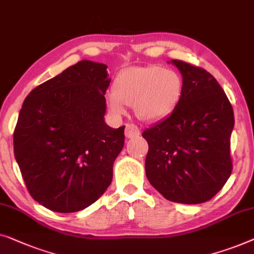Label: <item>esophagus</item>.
I'll use <instances>...</instances> for the list:
<instances>
[{
    "instance_id": "34e87169",
    "label": "esophagus",
    "mask_w": 254,
    "mask_h": 254,
    "mask_svg": "<svg viewBox=\"0 0 254 254\" xmlns=\"http://www.w3.org/2000/svg\"><path fill=\"white\" fill-rule=\"evenodd\" d=\"M140 134V130L134 124H128L126 127V137L127 139H133Z\"/></svg>"
}]
</instances>
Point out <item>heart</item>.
Listing matches in <instances>:
<instances>
[{
    "mask_svg": "<svg viewBox=\"0 0 254 254\" xmlns=\"http://www.w3.org/2000/svg\"><path fill=\"white\" fill-rule=\"evenodd\" d=\"M182 92L183 80L177 71L159 65L130 66L117 74L106 102L113 115H124L126 105H130L139 119L155 122L176 108Z\"/></svg>",
    "mask_w": 254,
    "mask_h": 254,
    "instance_id": "obj_1",
    "label": "heart"
}]
</instances>
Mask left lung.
Instances as JSON below:
<instances>
[{
  "label": "left lung",
  "instance_id": "8db88e82",
  "mask_svg": "<svg viewBox=\"0 0 254 254\" xmlns=\"http://www.w3.org/2000/svg\"><path fill=\"white\" fill-rule=\"evenodd\" d=\"M169 63L180 70L183 92L169 116L142 132L148 142L146 176L167 200L201 203L231 175L234 110L209 72L182 61Z\"/></svg>",
  "mask_w": 254,
  "mask_h": 254
}]
</instances>
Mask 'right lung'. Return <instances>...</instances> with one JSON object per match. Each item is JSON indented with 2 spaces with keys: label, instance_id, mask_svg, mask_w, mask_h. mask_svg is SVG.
I'll list each match as a JSON object with an SVG mask.
<instances>
[{
  "label": "right lung",
  "instance_id": "obj_1",
  "mask_svg": "<svg viewBox=\"0 0 254 254\" xmlns=\"http://www.w3.org/2000/svg\"><path fill=\"white\" fill-rule=\"evenodd\" d=\"M107 65L84 60L26 96L13 152L30 194L46 208L73 213L105 193L124 146V127L105 122Z\"/></svg>",
  "mask_w": 254,
  "mask_h": 254
}]
</instances>
